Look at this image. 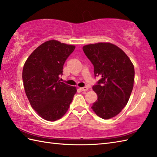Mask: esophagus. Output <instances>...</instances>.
<instances>
[{"label":"esophagus","instance_id":"esophagus-1","mask_svg":"<svg viewBox=\"0 0 157 157\" xmlns=\"http://www.w3.org/2000/svg\"><path fill=\"white\" fill-rule=\"evenodd\" d=\"M80 90L82 91H87L88 90V88L87 87H83V88H80Z\"/></svg>","mask_w":157,"mask_h":157}]
</instances>
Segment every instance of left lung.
Instances as JSON below:
<instances>
[{"instance_id": "8db88e82", "label": "left lung", "mask_w": 157, "mask_h": 157, "mask_svg": "<svg viewBox=\"0 0 157 157\" xmlns=\"http://www.w3.org/2000/svg\"><path fill=\"white\" fill-rule=\"evenodd\" d=\"M94 66V76L101 79L93 86L98 95L92 109L100 117L109 119L121 111L134 87V67L125 53L111 43H97L83 47Z\"/></svg>"}]
</instances>
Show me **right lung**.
Here are the masks:
<instances>
[{
    "label": "right lung",
    "instance_id": "right-lung-1",
    "mask_svg": "<svg viewBox=\"0 0 157 157\" xmlns=\"http://www.w3.org/2000/svg\"><path fill=\"white\" fill-rule=\"evenodd\" d=\"M75 46L49 40L29 55L23 68L25 92L42 118L54 121L65 114L77 90L60 80L63 65Z\"/></svg>",
    "mask_w": 157,
    "mask_h": 157
}]
</instances>
